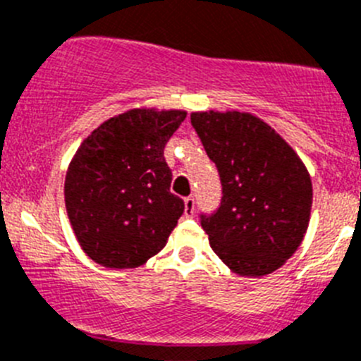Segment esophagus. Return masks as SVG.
I'll return each instance as SVG.
<instances>
[{
    "mask_svg": "<svg viewBox=\"0 0 361 361\" xmlns=\"http://www.w3.org/2000/svg\"><path fill=\"white\" fill-rule=\"evenodd\" d=\"M194 210H196V201H194V196L185 197V216L192 217Z\"/></svg>",
    "mask_w": 361,
    "mask_h": 361,
    "instance_id": "1",
    "label": "esophagus"
}]
</instances>
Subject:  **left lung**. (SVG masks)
<instances>
[{
    "instance_id": "left-lung-1",
    "label": "left lung",
    "mask_w": 361,
    "mask_h": 361,
    "mask_svg": "<svg viewBox=\"0 0 361 361\" xmlns=\"http://www.w3.org/2000/svg\"><path fill=\"white\" fill-rule=\"evenodd\" d=\"M216 164L223 197L201 226L233 274L262 277L281 268L310 225L313 187L306 165L275 129L239 111L190 115Z\"/></svg>"
}]
</instances>
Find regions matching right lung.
<instances>
[{"instance_id":"add662e5","label":"right lung","mask_w":361,"mask_h":361,"mask_svg":"<svg viewBox=\"0 0 361 361\" xmlns=\"http://www.w3.org/2000/svg\"><path fill=\"white\" fill-rule=\"evenodd\" d=\"M185 116L181 109H131L77 149L64 201L87 257L106 268H136L167 245L185 203L171 192L164 149Z\"/></svg>"}]
</instances>
